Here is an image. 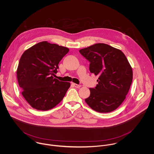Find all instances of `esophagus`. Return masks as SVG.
<instances>
[{
    "label": "esophagus",
    "mask_w": 154,
    "mask_h": 154,
    "mask_svg": "<svg viewBox=\"0 0 154 154\" xmlns=\"http://www.w3.org/2000/svg\"><path fill=\"white\" fill-rule=\"evenodd\" d=\"M72 84L75 87H76V88H80L81 87V85H78V84H75V83H72Z\"/></svg>",
    "instance_id": "1"
}]
</instances>
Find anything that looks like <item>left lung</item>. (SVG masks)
Wrapping results in <instances>:
<instances>
[{"label": "left lung", "instance_id": "1", "mask_svg": "<svg viewBox=\"0 0 154 154\" xmlns=\"http://www.w3.org/2000/svg\"><path fill=\"white\" fill-rule=\"evenodd\" d=\"M79 53L90 62V72L98 76V84L89 88L90 95L85 102L97 112L116 110L132 84L133 71L126 56L120 50L104 43L81 49Z\"/></svg>", "mask_w": 154, "mask_h": 154}]
</instances>
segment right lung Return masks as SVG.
I'll list each match as a JSON object with an SVG mask.
<instances>
[{
  "label": "right lung",
  "mask_w": 154,
  "mask_h": 154,
  "mask_svg": "<svg viewBox=\"0 0 154 154\" xmlns=\"http://www.w3.org/2000/svg\"><path fill=\"white\" fill-rule=\"evenodd\" d=\"M69 51L65 47L42 42L22 54L17 71V79L23 97L32 108L50 110L63 100L70 84L54 76L59 63Z\"/></svg>",
  "instance_id": "right-lung-1"
}]
</instances>
